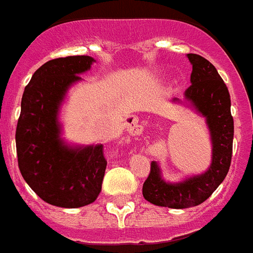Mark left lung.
Instances as JSON below:
<instances>
[{"mask_svg": "<svg viewBox=\"0 0 253 253\" xmlns=\"http://www.w3.org/2000/svg\"><path fill=\"white\" fill-rule=\"evenodd\" d=\"M192 65L191 85L184 91L183 101L174 97L171 102L182 104L205 120L212 143V161L204 173L169 182L162 176L156 161L143 184L145 200L159 207L184 209L204 203L226 178L233 155L234 121L231 100L226 84L208 59L199 54H187Z\"/></svg>", "mask_w": 253, "mask_h": 253, "instance_id": "obj_1", "label": "left lung"}]
</instances>
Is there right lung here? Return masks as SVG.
Listing matches in <instances>:
<instances>
[{
  "label": "right lung",
  "mask_w": 253,
  "mask_h": 253,
  "mask_svg": "<svg viewBox=\"0 0 253 253\" xmlns=\"http://www.w3.org/2000/svg\"><path fill=\"white\" fill-rule=\"evenodd\" d=\"M94 62L89 55L52 59L24 88L15 132L18 165L27 184L54 207L80 208L101 192L106 169L102 144H69L59 122L67 92Z\"/></svg>",
  "instance_id": "obj_1"
}]
</instances>
